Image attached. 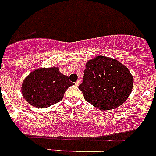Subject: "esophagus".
Returning <instances> with one entry per match:
<instances>
[{"label":"esophagus","mask_w":156,"mask_h":156,"mask_svg":"<svg viewBox=\"0 0 156 156\" xmlns=\"http://www.w3.org/2000/svg\"><path fill=\"white\" fill-rule=\"evenodd\" d=\"M80 83V80H77L76 82L75 83V84H76V86H79Z\"/></svg>","instance_id":"esophagus-1"}]
</instances>
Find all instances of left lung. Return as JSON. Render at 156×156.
<instances>
[{
  "instance_id": "1",
  "label": "left lung",
  "mask_w": 156,
  "mask_h": 156,
  "mask_svg": "<svg viewBox=\"0 0 156 156\" xmlns=\"http://www.w3.org/2000/svg\"><path fill=\"white\" fill-rule=\"evenodd\" d=\"M133 87V76L114 58L97 56L86 63L79 89L85 100L100 110H114L126 102Z\"/></svg>"
}]
</instances>
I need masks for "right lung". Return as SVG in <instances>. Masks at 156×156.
<instances>
[{"label":"right lung","mask_w":156,"mask_h":156,"mask_svg":"<svg viewBox=\"0 0 156 156\" xmlns=\"http://www.w3.org/2000/svg\"><path fill=\"white\" fill-rule=\"evenodd\" d=\"M74 83L60 73L59 68H40L23 81L22 94L29 104L37 108H46L60 102L66 89Z\"/></svg>","instance_id":"1"}]
</instances>
